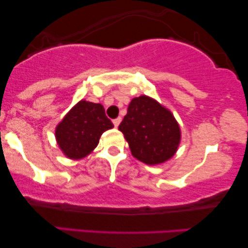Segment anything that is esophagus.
<instances>
[{
    "instance_id": "34e87169",
    "label": "esophagus",
    "mask_w": 248,
    "mask_h": 248,
    "mask_svg": "<svg viewBox=\"0 0 248 248\" xmlns=\"http://www.w3.org/2000/svg\"><path fill=\"white\" fill-rule=\"evenodd\" d=\"M121 122H122V118H121V117H118V118H115V120L113 121V123H114V126H115V127H118V125L121 124Z\"/></svg>"
}]
</instances>
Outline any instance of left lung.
I'll use <instances>...</instances> for the list:
<instances>
[{
  "label": "left lung",
  "mask_w": 248,
  "mask_h": 248,
  "mask_svg": "<svg viewBox=\"0 0 248 248\" xmlns=\"http://www.w3.org/2000/svg\"><path fill=\"white\" fill-rule=\"evenodd\" d=\"M118 130L124 134L132 155L150 166L174 157L182 139L171 111L145 94L131 100Z\"/></svg>",
  "instance_id": "obj_1"
}]
</instances>
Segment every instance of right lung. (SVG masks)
Wrapping results in <instances>:
<instances>
[{
    "label": "right lung",
    "mask_w": 248,
    "mask_h": 248,
    "mask_svg": "<svg viewBox=\"0 0 248 248\" xmlns=\"http://www.w3.org/2000/svg\"><path fill=\"white\" fill-rule=\"evenodd\" d=\"M113 127L103 105L82 99L57 124L55 138L66 158L80 160L96 149L101 134Z\"/></svg>",
    "instance_id": "obj_1"
}]
</instances>
